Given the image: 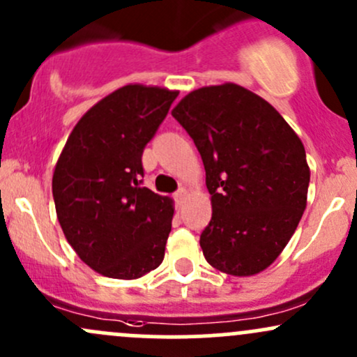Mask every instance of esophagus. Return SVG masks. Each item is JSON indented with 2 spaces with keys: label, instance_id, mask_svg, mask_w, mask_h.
<instances>
[{
  "label": "esophagus",
  "instance_id": "esophagus-1",
  "mask_svg": "<svg viewBox=\"0 0 357 357\" xmlns=\"http://www.w3.org/2000/svg\"><path fill=\"white\" fill-rule=\"evenodd\" d=\"M185 194H187V190H185V189H178L177 192H175V195H174V197H175V201L182 202V199L185 197Z\"/></svg>",
  "mask_w": 357,
  "mask_h": 357
}]
</instances>
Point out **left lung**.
I'll use <instances>...</instances> for the list:
<instances>
[{
	"instance_id": "obj_1",
	"label": "left lung",
	"mask_w": 357,
	"mask_h": 357,
	"mask_svg": "<svg viewBox=\"0 0 357 357\" xmlns=\"http://www.w3.org/2000/svg\"><path fill=\"white\" fill-rule=\"evenodd\" d=\"M172 116L204 163L213 204L199 240L206 260L231 275L267 269L306 208L301 139L269 102L235 83L190 91Z\"/></svg>"
}]
</instances>
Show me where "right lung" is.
<instances>
[{"mask_svg": "<svg viewBox=\"0 0 357 357\" xmlns=\"http://www.w3.org/2000/svg\"><path fill=\"white\" fill-rule=\"evenodd\" d=\"M177 95L119 88L79 119L57 160L52 195L64 236L107 278L137 279L163 262L174 206L143 187L141 156Z\"/></svg>", "mask_w": 357, "mask_h": 357, "instance_id": "right-lung-1", "label": "right lung"}]
</instances>
